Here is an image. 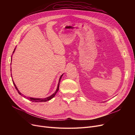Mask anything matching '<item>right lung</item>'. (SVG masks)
I'll list each match as a JSON object with an SVG mask.
<instances>
[{
  "label": "right lung",
  "instance_id": "right-lung-1",
  "mask_svg": "<svg viewBox=\"0 0 135 135\" xmlns=\"http://www.w3.org/2000/svg\"><path fill=\"white\" fill-rule=\"evenodd\" d=\"M15 49H14V50H13V53L14 52V51H15ZM62 75H63V74L61 76V77L60 78V79H59V84H58V86H57V89H56V91L55 92V93L52 95H51L50 96H49V97H46V98H31V97H26V96H23V95H22V94H21V93L19 91V90L17 89V87H16V85H15V84L14 83V82H13V81H12V82H13V85H14V86H15V89L17 90V92H18V93L20 94V95H22L23 97H26V98H27L28 100H30L31 101H32V102H46V101H49V100H50L51 98H52L55 96V95H56V94L57 93V92L58 91H59V85H60V80H61V78H62Z\"/></svg>",
  "mask_w": 135,
  "mask_h": 135
}]
</instances>
